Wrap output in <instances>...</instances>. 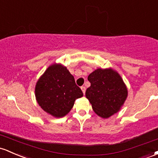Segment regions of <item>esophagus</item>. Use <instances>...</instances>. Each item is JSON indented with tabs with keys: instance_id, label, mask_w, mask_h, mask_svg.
Segmentation results:
<instances>
[{
	"instance_id": "obj_1",
	"label": "esophagus",
	"mask_w": 158,
	"mask_h": 158,
	"mask_svg": "<svg viewBox=\"0 0 158 158\" xmlns=\"http://www.w3.org/2000/svg\"><path fill=\"white\" fill-rule=\"evenodd\" d=\"M81 89H82V92H83V94H85V86H82V87H81Z\"/></svg>"
}]
</instances>
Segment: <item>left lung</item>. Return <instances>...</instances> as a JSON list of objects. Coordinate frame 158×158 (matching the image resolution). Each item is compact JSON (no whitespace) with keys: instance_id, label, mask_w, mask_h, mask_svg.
I'll return each mask as SVG.
<instances>
[{"instance_id":"left-lung-1","label":"left lung","mask_w":158,"mask_h":158,"mask_svg":"<svg viewBox=\"0 0 158 158\" xmlns=\"http://www.w3.org/2000/svg\"><path fill=\"white\" fill-rule=\"evenodd\" d=\"M91 86L86 98L97 115L103 118L120 110L127 97V89L121 76L112 69H97L88 77Z\"/></svg>"}]
</instances>
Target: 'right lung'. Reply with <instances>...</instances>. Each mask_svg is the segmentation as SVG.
I'll return each instance as SVG.
<instances>
[{
	"instance_id": "1",
	"label": "right lung",
	"mask_w": 158,
	"mask_h": 158,
	"mask_svg": "<svg viewBox=\"0 0 158 158\" xmlns=\"http://www.w3.org/2000/svg\"><path fill=\"white\" fill-rule=\"evenodd\" d=\"M35 96L45 112L55 118H61L70 112L75 100L82 98L83 93L67 67L55 64L38 79Z\"/></svg>"
}]
</instances>
